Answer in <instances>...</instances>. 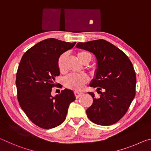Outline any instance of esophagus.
Returning a JSON list of instances; mask_svg holds the SVG:
<instances>
[{
  "mask_svg": "<svg viewBox=\"0 0 151 151\" xmlns=\"http://www.w3.org/2000/svg\"><path fill=\"white\" fill-rule=\"evenodd\" d=\"M83 93H82V92H79V91H75V95L76 96V99H78L80 97L82 94H83Z\"/></svg>",
  "mask_w": 151,
  "mask_h": 151,
  "instance_id": "obj_1",
  "label": "esophagus"
}]
</instances>
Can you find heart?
I'll return each mask as SVG.
<instances>
[{
	"instance_id": "1",
	"label": "heart",
	"mask_w": 151,
	"mask_h": 151,
	"mask_svg": "<svg viewBox=\"0 0 151 151\" xmlns=\"http://www.w3.org/2000/svg\"><path fill=\"white\" fill-rule=\"evenodd\" d=\"M77 57L82 63L85 61L90 62L91 60V56L88 52L85 50H82L77 53ZM66 58V54H63L58 58L57 65L58 68L61 73L65 71V60ZM88 78L85 75H76L72 74L68 75L65 79V85L68 88L74 89V90H82L86 84L88 83Z\"/></svg>"
}]
</instances>
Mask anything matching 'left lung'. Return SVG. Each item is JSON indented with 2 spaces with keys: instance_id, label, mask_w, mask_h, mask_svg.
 <instances>
[{
  "instance_id": "8db88e82",
  "label": "left lung",
  "mask_w": 151,
  "mask_h": 151,
  "mask_svg": "<svg viewBox=\"0 0 151 151\" xmlns=\"http://www.w3.org/2000/svg\"><path fill=\"white\" fill-rule=\"evenodd\" d=\"M76 47L89 51L96 58L97 68L90 86L96 88L101 94L96 98L93 93H88L93 99L86 111L88 118L102 126L116 123L135 96L137 78L132 63L121 50L103 39L78 42Z\"/></svg>"
}]
</instances>
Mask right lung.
Wrapping results in <instances>:
<instances>
[{
	"mask_svg": "<svg viewBox=\"0 0 151 151\" xmlns=\"http://www.w3.org/2000/svg\"><path fill=\"white\" fill-rule=\"evenodd\" d=\"M56 39H47L29 48L22 56L18 68L16 86L18 101L33 123L50 129L65 121L70 103L75 100L73 91L65 88L52 96L55 77L60 75L58 58L75 45Z\"/></svg>",
	"mask_w": 151,
	"mask_h": 151,
	"instance_id": "add662e5",
	"label": "right lung"
}]
</instances>
